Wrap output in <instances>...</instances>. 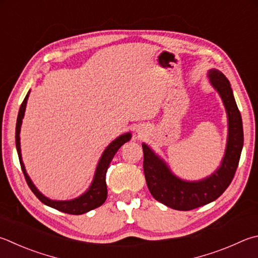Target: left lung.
Instances as JSON below:
<instances>
[{
  "label": "left lung",
  "instance_id": "8db88e82",
  "mask_svg": "<svg viewBox=\"0 0 258 258\" xmlns=\"http://www.w3.org/2000/svg\"><path fill=\"white\" fill-rule=\"evenodd\" d=\"M208 77L218 91L228 115V139L221 165L202 180H182L172 174L162 159L143 143V170L150 193L159 202L178 211H189L213 202L228 188L239 163L243 131L240 111L230 82L222 72L212 69Z\"/></svg>",
  "mask_w": 258,
  "mask_h": 258
}]
</instances>
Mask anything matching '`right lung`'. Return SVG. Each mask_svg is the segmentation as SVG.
I'll return each instance as SVG.
<instances>
[{
	"label": "right lung",
	"mask_w": 258,
	"mask_h": 258,
	"mask_svg": "<svg viewBox=\"0 0 258 258\" xmlns=\"http://www.w3.org/2000/svg\"><path fill=\"white\" fill-rule=\"evenodd\" d=\"M29 93H30V91L27 93L26 98L23 99L22 104L20 106V109H19V114H18V118H17V126H16V147H17L19 160H20L21 169H22L23 175H25L28 186L30 187L32 193H34L37 198H38L40 202H43L44 204L48 205V207H50V208L58 210V211H60V212L79 215V214L87 213V212H89V211H91L96 208H99L100 205L104 204V202L107 199L106 172L109 167V163L111 162V160H113V158L116 154V152L118 151V149L125 142L130 141L132 135H131V133H125L123 135H120V137L114 140V141L105 149V151H104V153H102L99 162H98L97 169L95 172V176H93V180L91 182V185L88 188V190L84 191L81 196H79V198H77V199L70 200V201L50 200L48 198H46L45 195L41 194L40 191L37 189V187L34 185V182L31 181L30 177L28 176L25 165H23V162H22L21 148H20V130H21V124H22V118H23V116H25L27 100H28V97H29Z\"/></svg>",
	"instance_id": "1"
}]
</instances>
